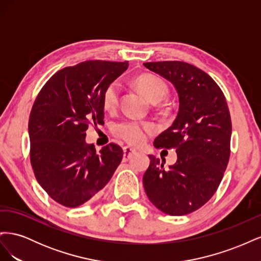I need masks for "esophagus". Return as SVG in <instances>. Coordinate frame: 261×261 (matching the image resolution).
Here are the masks:
<instances>
[{
	"instance_id": "esophagus-1",
	"label": "esophagus",
	"mask_w": 261,
	"mask_h": 261,
	"mask_svg": "<svg viewBox=\"0 0 261 261\" xmlns=\"http://www.w3.org/2000/svg\"><path fill=\"white\" fill-rule=\"evenodd\" d=\"M124 154H123V161H128L134 153H136V149L130 148V147H124L123 149Z\"/></svg>"
}]
</instances>
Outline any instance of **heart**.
Returning <instances> with one entry per match:
<instances>
[{"mask_svg": "<svg viewBox=\"0 0 261 261\" xmlns=\"http://www.w3.org/2000/svg\"><path fill=\"white\" fill-rule=\"evenodd\" d=\"M134 83L151 103H159L168 96V87L160 78L153 75L143 74L137 76ZM120 101V84L113 82L108 85L102 93V107L107 112H113ZM153 130V125L150 123H138L136 121H124L117 123L113 132L117 137L132 145L143 144L149 133Z\"/></svg>", "mask_w": 261, "mask_h": 261, "instance_id": "1", "label": "heart"}]
</instances>
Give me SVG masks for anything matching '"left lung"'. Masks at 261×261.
Listing matches in <instances>:
<instances>
[{
	"mask_svg": "<svg viewBox=\"0 0 261 261\" xmlns=\"http://www.w3.org/2000/svg\"><path fill=\"white\" fill-rule=\"evenodd\" d=\"M169 81L177 92L178 112L156 148H176L177 160L164 169L165 160L149 154L143 181L149 200L170 216H184L203 206L219 187L230 158L232 123L225 97L203 70L179 61L144 63Z\"/></svg>",
	"mask_w": 261,
	"mask_h": 261,
	"instance_id": "obj_1",
	"label": "left lung"
}]
</instances>
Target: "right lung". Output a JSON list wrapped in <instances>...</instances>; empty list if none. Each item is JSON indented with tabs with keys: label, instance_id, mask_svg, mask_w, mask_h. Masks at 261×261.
I'll return each mask as SVG.
<instances>
[{
	"label": "right lung",
	"instance_id": "1",
	"mask_svg": "<svg viewBox=\"0 0 261 261\" xmlns=\"http://www.w3.org/2000/svg\"><path fill=\"white\" fill-rule=\"evenodd\" d=\"M127 67V62H82L55 73L38 94L28 124L30 161L38 183L63 206L91 199L122 161L120 146L96 152L85 138L90 122H103L102 93Z\"/></svg>",
	"mask_w": 261,
	"mask_h": 261
}]
</instances>
